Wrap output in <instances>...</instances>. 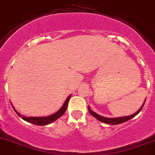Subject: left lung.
<instances>
[{"instance_id":"8db88e82","label":"left lung","mask_w":155,"mask_h":155,"mask_svg":"<svg viewBox=\"0 0 155 155\" xmlns=\"http://www.w3.org/2000/svg\"><path fill=\"white\" fill-rule=\"evenodd\" d=\"M145 102H146V101H144V103H143V104L142 105L141 107H140L136 113H134V114H132V115H130V116H123V117H118V118L104 117V116H100V115L97 114L96 113H95L94 111H92V110L90 109V107H89V106H88V110H89V113H90L92 116H94L95 118H96V119H98V121H100V122H104V123H106V124H109V125H118V124H121V123H123V122H127V121L130 120V119H132V118H134V116H136L138 114L140 111H141V110L143 109V106H144V104H145Z\"/></svg>"}]
</instances>
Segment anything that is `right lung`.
Segmentation results:
<instances>
[{"label":"right lung","instance_id":"right-lung-1","mask_svg":"<svg viewBox=\"0 0 155 155\" xmlns=\"http://www.w3.org/2000/svg\"><path fill=\"white\" fill-rule=\"evenodd\" d=\"M70 97H71V95L67 98V99L66 100V101L64 102V104H63V105L62 106V107L60 108L57 112L54 113V114L51 115V116H44V117H28V116H21L20 113L17 112V110L14 108V107L12 106V107H13L15 112L20 117H21L22 119H24V120L26 121V122H30V123H32L33 124V125H46L51 123V122H54V121H56L57 119H59L60 116H62L63 114H64V113L66 112L67 109V107H68V101H69Z\"/></svg>","mask_w":155,"mask_h":155}]
</instances>
